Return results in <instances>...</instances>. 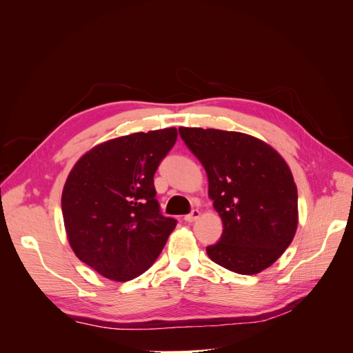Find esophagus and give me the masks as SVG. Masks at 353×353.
<instances>
[{"label": "esophagus", "mask_w": 353, "mask_h": 353, "mask_svg": "<svg viewBox=\"0 0 353 353\" xmlns=\"http://www.w3.org/2000/svg\"><path fill=\"white\" fill-rule=\"evenodd\" d=\"M199 216H200V212H199L197 209H193V210H191V212L188 213V215L184 216V221H185V222H194Z\"/></svg>", "instance_id": "esophagus-1"}]
</instances>
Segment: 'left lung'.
Here are the masks:
<instances>
[{
	"label": "left lung",
	"instance_id": "1",
	"mask_svg": "<svg viewBox=\"0 0 353 353\" xmlns=\"http://www.w3.org/2000/svg\"><path fill=\"white\" fill-rule=\"evenodd\" d=\"M179 135L209 179V197L223 223L209 258L252 275L272 265L297 228V188L284 159L241 132L179 128Z\"/></svg>",
	"mask_w": 353,
	"mask_h": 353
}]
</instances>
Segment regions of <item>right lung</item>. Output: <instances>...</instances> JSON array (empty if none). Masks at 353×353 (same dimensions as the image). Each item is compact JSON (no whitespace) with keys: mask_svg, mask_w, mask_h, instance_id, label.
<instances>
[{"mask_svg":"<svg viewBox=\"0 0 353 353\" xmlns=\"http://www.w3.org/2000/svg\"><path fill=\"white\" fill-rule=\"evenodd\" d=\"M175 128L137 132L94 147L73 166L61 210L74 254L103 276L130 281L163 250L176 219L156 199L154 174L176 143Z\"/></svg>","mask_w":353,"mask_h":353,"instance_id":"obj_1","label":"right lung"}]
</instances>
